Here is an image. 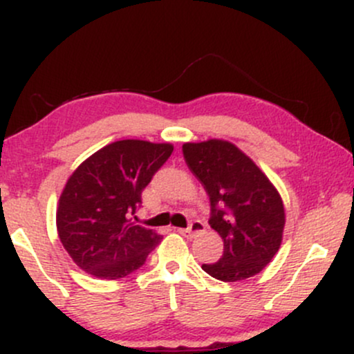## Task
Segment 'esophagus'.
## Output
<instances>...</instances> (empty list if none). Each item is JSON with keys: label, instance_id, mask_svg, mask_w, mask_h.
Segmentation results:
<instances>
[{"label": "esophagus", "instance_id": "1", "mask_svg": "<svg viewBox=\"0 0 354 354\" xmlns=\"http://www.w3.org/2000/svg\"><path fill=\"white\" fill-rule=\"evenodd\" d=\"M205 228H206L205 223H201V221H193L186 230H178V231H180L183 236L193 238V236H196V234L203 233V231H205Z\"/></svg>", "mask_w": 354, "mask_h": 354}]
</instances>
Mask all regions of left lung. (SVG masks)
Listing matches in <instances>:
<instances>
[{"label": "left lung", "mask_w": 354, "mask_h": 354, "mask_svg": "<svg viewBox=\"0 0 354 354\" xmlns=\"http://www.w3.org/2000/svg\"><path fill=\"white\" fill-rule=\"evenodd\" d=\"M183 154L208 193L209 225L225 243L221 258L201 268L226 283L258 274L281 246L284 206L278 189L230 141L185 143Z\"/></svg>", "instance_id": "8db88e82"}]
</instances>
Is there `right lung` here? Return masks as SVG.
Here are the masks:
<instances>
[{"label": "right lung", "mask_w": 354, "mask_h": 354, "mask_svg": "<svg viewBox=\"0 0 354 354\" xmlns=\"http://www.w3.org/2000/svg\"><path fill=\"white\" fill-rule=\"evenodd\" d=\"M173 145L121 140L84 160L68 178L56 209L64 250L88 274L120 279L145 265L163 236L131 216Z\"/></svg>", "instance_id": "add662e5"}]
</instances>
